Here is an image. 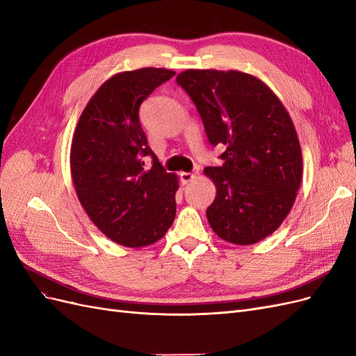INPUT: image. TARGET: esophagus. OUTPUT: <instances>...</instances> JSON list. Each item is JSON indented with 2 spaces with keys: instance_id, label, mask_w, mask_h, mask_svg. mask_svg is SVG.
<instances>
[{
  "instance_id": "1",
  "label": "esophagus",
  "mask_w": 356,
  "mask_h": 356,
  "mask_svg": "<svg viewBox=\"0 0 356 356\" xmlns=\"http://www.w3.org/2000/svg\"><path fill=\"white\" fill-rule=\"evenodd\" d=\"M197 175H199L197 169L191 170V172H181V174H179V177H181V181L184 182V184H187V182H191L193 179H195V178L197 177Z\"/></svg>"
}]
</instances>
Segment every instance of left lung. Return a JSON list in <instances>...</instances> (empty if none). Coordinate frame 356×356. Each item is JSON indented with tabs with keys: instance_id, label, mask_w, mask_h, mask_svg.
<instances>
[{
	"instance_id": "obj_1",
	"label": "left lung",
	"mask_w": 356,
	"mask_h": 356,
	"mask_svg": "<svg viewBox=\"0 0 356 356\" xmlns=\"http://www.w3.org/2000/svg\"><path fill=\"white\" fill-rule=\"evenodd\" d=\"M177 83L195 102L221 166H208L217 187L207 217L221 239L252 245L272 234L293 208L303 159L293 120L254 75L187 70Z\"/></svg>"
}]
</instances>
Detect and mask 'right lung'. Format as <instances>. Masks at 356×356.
I'll return each mask as SVG.
<instances>
[{
  "mask_svg": "<svg viewBox=\"0 0 356 356\" xmlns=\"http://www.w3.org/2000/svg\"><path fill=\"white\" fill-rule=\"evenodd\" d=\"M174 75L163 68L114 75L86 105L74 132L75 191L96 227L118 245H152L175 218L178 178L159 163L139 120L141 104ZM143 156L152 157L148 171Z\"/></svg>",
  "mask_w": 356,
  "mask_h": 356,
  "instance_id": "add662e5",
  "label": "right lung"
}]
</instances>
